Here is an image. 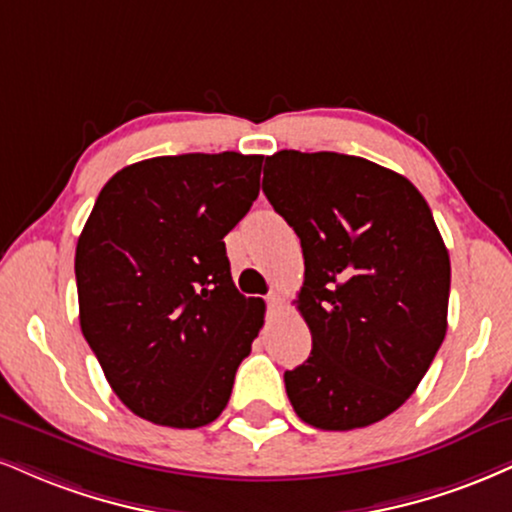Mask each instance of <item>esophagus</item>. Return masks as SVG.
Segmentation results:
<instances>
[{
  "label": "esophagus",
  "mask_w": 512,
  "mask_h": 512,
  "mask_svg": "<svg viewBox=\"0 0 512 512\" xmlns=\"http://www.w3.org/2000/svg\"><path fill=\"white\" fill-rule=\"evenodd\" d=\"M267 305H269V310H276V307L281 305V295L279 293H269L267 295Z\"/></svg>",
  "instance_id": "34e87169"
}]
</instances>
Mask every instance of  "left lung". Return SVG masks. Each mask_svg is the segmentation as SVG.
Masks as SVG:
<instances>
[{
	"mask_svg": "<svg viewBox=\"0 0 512 512\" xmlns=\"http://www.w3.org/2000/svg\"><path fill=\"white\" fill-rule=\"evenodd\" d=\"M262 190L305 257L295 303L312 353L283 374L293 410L324 432L384 420L448 329L451 260L432 209L405 176L338 152H276Z\"/></svg>",
	"mask_w": 512,
	"mask_h": 512,
	"instance_id": "left-lung-1",
	"label": "left lung"
}]
</instances>
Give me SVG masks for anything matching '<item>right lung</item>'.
<instances>
[{
	"label": "right lung",
	"mask_w": 512,
	"mask_h": 512,
	"mask_svg": "<svg viewBox=\"0 0 512 512\" xmlns=\"http://www.w3.org/2000/svg\"><path fill=\"white\" fill-rule=\"evenodd\" d=\"M262 155L152 157L97 195L76 245L80 331L128 410L197 429L231 398L264 300L231 279L224 236L260 195Z\"/></svg>",
	"instance_id": "1"
}]
</instances>
